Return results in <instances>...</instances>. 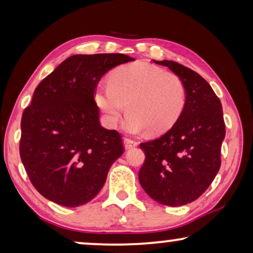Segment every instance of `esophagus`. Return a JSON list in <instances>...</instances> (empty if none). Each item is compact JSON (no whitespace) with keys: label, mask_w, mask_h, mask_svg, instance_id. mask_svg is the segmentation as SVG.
I'll return each instance as SVG.
<instances>
[{"label":"esophagus","mask_w":253,"mask_h":253,"mask_svg":"<svg viewBox=\"0 0 253 253\" xmlns=\"http://www.w3.org/2000/svg\"><path fill=\"white\" fill-rule=\"evenodd\" d=\"M123 143H124V147H126V150H129V148H132V147L138 146V141L133 140V139H130V138H124Z\"/></svg>","instance_id":"1"}]
</instances>
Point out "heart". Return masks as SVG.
Segmentation results:
<instances>
[{"instance_id": "1", "label": "heart", "mask_w": 253, "mask_h": 253, "mask_svg": "<svg viewBox=\"0 0 253 253\" xmlns=\"http://www.w3.org/2000/svg\"><path fill=\"white\" fill-rule=\"evenodd\" d=\"M94 100L108 126L127 114L124 127L136 133L167 132L181 117L186 103L184 83L177 75L146 62L123 65L113 71L108 84L95 88Z\"/></svg>"}]
</instances>
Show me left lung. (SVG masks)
Returning a JSON list of instances; mask_svg holds the SVG:
<instances>
[{"instance_id":"obj_1","label":"left lung","mask_w":253,"mask_h":253,"mask_svg":"<svg viewBox=\"0 0 253 253\" xmlns=\"http://www.w3.org/2000/svg\"><path fill=\"white\" fill-rule=\"evenodd\" d=\"M165 65L184 83L186 103L181 117L158 139L141 143L145 161L139 183L155 202L182 206L199 198L221 166V145L226 136L222 105L202 76L174 61Z\"/></svg>"}]
</instances>
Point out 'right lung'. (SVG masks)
I'll use <instances>...</instances> for the list:
<instances>
[{
  "label": "right lung",
  "mask_w": 253,
  "mask_h": 253,
  "mask_svg": "<svg viewBox=\"0 0 253 253\" xmlns=\"http://www.w3.org/2000/svg\"><path fill=\"white\" fill-rule=\"evenodd\" d=\"M130 61L124 54L74 55L37 86L22 116L19 153L44 198L77 207L102 189L124 148L121 134L100 124L94 92L107 71Z\"/></svg>",
  "instance_id": "add662e5"
}]
</instances>
